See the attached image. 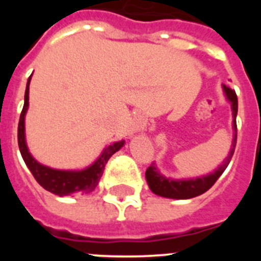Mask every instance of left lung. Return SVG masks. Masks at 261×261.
<instances>
[{"label": "left lung", "mask_w": 261, "mask_h": 261, "mask_svg": "<svg viewBox=\"0 0 261 261\" xmlns=\"http://www.w3.org/2000/svg\"><path fill=\"white\" fill-rule=\"evenodd\" d=\"M223 94H225L226 99L229 100L231 105L232 111V142L231 149H230L229 155L226 156V159L214 170L213 172L206 175H202L199 177H191V179H172V177H167L159 171V168L156 167L155 163H151L146 170V177L147 186L151 190V192L155 193L162 197H167V199H175V200H187L192 199L196 196H200L205 193L206 191L213 186L217 181V179L223 174L226 167L229 166L230 161L232 158V154L235 150V145H237V114H238V98L235 94L234 90L230 87L222 85Z\"/></svg>", "instance_id": "obj_1"}]
</instances>
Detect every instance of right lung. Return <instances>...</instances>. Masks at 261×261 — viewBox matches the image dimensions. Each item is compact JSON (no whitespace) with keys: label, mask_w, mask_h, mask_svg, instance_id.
Instances as JSON below:
<instances>
[{"label":"right lung","mask_w":261,"mask_h":261,"mask_svg":"<svg viewBox=\"0 0 261 261\" xmlns=\"http://www.w3.org/2000/svg\"><path fill=\"white\" fill-rule=\"evenodd\" d=\"M32 75V74H31ZM31 75L29 77L26 86V93H24V105H23L22 114L19 117V124H18V145L22 154V158L34 175L39 184L44 190L55 193L57 196H69L73 193H89L95 190L99 179L102 176L105 166L108 159L114 155L116 151H119L124 146L125 141H116L114 144L108 145L105 147L102 154L98 156L96 161H94L90 166L82 170H57V168L48 167V166L41 165L34 156L31 155L26 142V128H24V119H26V112L29 110V93H30V82H31Z\"/></svg>","instance_id":"add662e5"}]
</instances>
